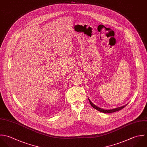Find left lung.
<instances>
[{"mask_svg": "<svg viewBox=\"0 0 147 147\" xmlns=\"http://www.w3.org/2000/svg\"><path fill=\"white\" fill-rule=\"evenodd\" d=\"M89 99V98H88ZM89 102L90 104V105L92 106L93 108H94V109H96V110L100 111V112H101L102 113H113V112H117V111H119L122 109H123L124 108H125L128 104H126L123 107H119V108H115V109H109V110H105V109H101V108H98V107H97L96 105H94L91 101L89 99Z\"/></svg>", "mask_w": 147, "mask_h": 147, "instance_id": "left-lung-1", "label": "left lung"}]
</instances>
